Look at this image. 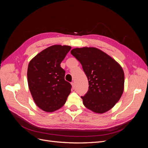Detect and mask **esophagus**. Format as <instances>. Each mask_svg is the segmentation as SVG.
I'll list each match as a JSON object with an SVG mask.
<instances>
[{"label":"esophagus","instance_id":"1","mask_svg":"<svg viewBox=\"0 0 148 148\" xmlns=\"http://www.w3.org/2000/svg\"><path fill=\"white\" fill-rule=\"evenodd\" d=\"M71 86H72L73 89H74V88H75V83H74V82H71Z\"/></svg>","mask_w":148,"mask_h":148}]
</instances>
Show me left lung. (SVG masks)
Listing matches in <instances>:
<instances>
[{
  "label": "left lung",
  "instance_id": "8db88e82",
  "mask_svg": "<svg viewBox=\"0 0 148 148\" xmlns=\"http://www.w3.org/2000/svg\"><path fill=\"white\" fill-rule=\"evenodd\" d=\"M71 53L81 63L88 79V91L81 96L84 106L98 114L111 109L123 92L125 77L122 66L96 47L75 48Z\"/></svg>",
  "mask_w": 148,
  "mask_h": 148
}]
</instances>
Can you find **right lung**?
I'll return each mask as SVG.
<instances>
[{"mask_svg": "<svg viewBox=\"0 0 148 148\" xmlns=\"http://www.w3.org/2000/svg\"><path fill=\"white\" fill-rule=\"evenodd\" d=\"M69 46L53 45L31 60L28 67V83L34 102L42 110L52 112L64 105L71 85L65 80L60 64L71 49Z\"/></svg>", "mask_w": 148, "mask_h": 148, "instance_id": "obj_1", "label": "right lung"}]
</instances>
